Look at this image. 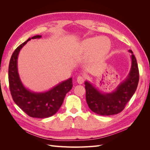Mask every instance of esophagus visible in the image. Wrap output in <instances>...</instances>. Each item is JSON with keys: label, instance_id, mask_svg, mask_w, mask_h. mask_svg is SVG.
<instances>
[{"label": "esophagus", "instance_id": "obj_1", "mask_svg": "<svg viewBox=\"0 0 150 150\" xmlns=\"http://www.w3.org/2000/svg\"><path fill=\"white\" fill-rule=\"evenodd\" d=\"M84 81V78L83 76H79L78 78H77V83L79 84H82Z\"/></svg>", "mask_w": 150, "mask_h": 150}]
</instances>
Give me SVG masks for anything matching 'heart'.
<instances>
[{"label":"heart","instance_id":"heart-1","mask_svg":"<svg viewBox=\"0 0 150 150\" xmlns=\"http://www.w3.org/2000/svg\"><path fill=\"white\" fill-rule=\"evenodd\" d=\"M106 39L107 41L102 40ZM102 42H101V41ZM111 42L104 37H94L86 39L81 41L78 46V51L81 54H88L93 59H103L110 51Z\"/></svg>","mask_w":150,"mask_h":150}]
</instances>
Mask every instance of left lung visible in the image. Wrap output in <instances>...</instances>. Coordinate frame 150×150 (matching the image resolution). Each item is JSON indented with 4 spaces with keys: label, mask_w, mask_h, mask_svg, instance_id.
I'll use <instances>...</instances> for the list:
<instances>
[{
    "label": "left lung",
    "mask_w": 150,
    "mask_h": 150,
    "mask_svg": "<svg viewBox=\"0 0 150 150\" xmlns=\"http://www.w3.org/2000/svg\"><path fill=\"white\" fill-rule=\"evenodd\" d=\"M131 66L126 78L111 93H103L89 82H84L86 99L90 110L99 115L109 116L121 112L134 94L139 81L137 59L131 50Z\"/></svg>",
    "instance_id": "obj_1"
}]
</instances>
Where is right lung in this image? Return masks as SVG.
<instances>
[{"label": "right lung", "mask_w": 150, "mask_h": 150, "mask_svg": "<svg viewBox=\"0 0 150 150\" xmlns=\"http://www.w3.org/2000/svg\"><path fill=\"white\" fill-rule=\"evenodd\" d=\"M41 38L38 35L29 38L13 52L8 66V82L12 99L17 105L29 116L43 119L54 115L59 110L66 94L72 88V79L70 78L48 91L39 93L32 91L22 84L17 67L19 52L30 40Z\"/></svg>", "instance_id": "add662e5"}]
</instances>
